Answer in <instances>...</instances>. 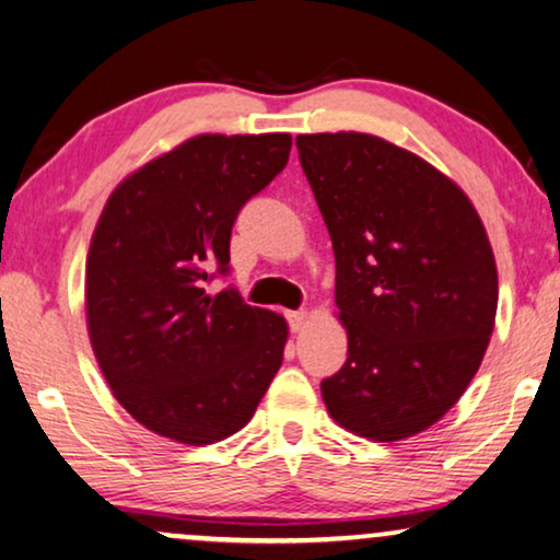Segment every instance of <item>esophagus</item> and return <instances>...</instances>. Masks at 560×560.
I'll use <instances>...</instances> for the list:
<instances>
[{"mask_svg":"<svg viewBox=\"0 0 560 560\" xmlns=\"http://www.w3.org/2000/svg\"><path fill=\"white\" fill-rule=\"evenodd\" d=\"M287 319H289L291 332H304L306 325H310V314L306 312H289Z\"/></svg>","mask_w":560,"mask_h":560,"instance_id":"esophagus-1","label":"esophagus"}]
</instances>
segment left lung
Segmentation results:
<instances>
[{
  "label": "left lung",
  "mask_w": 560,
  "mask_h": 560,
  "mask_svg": "<svg viewBox=\"0 0 560 560\" xmlns=\"http://www.w3.org/2000/svg\"><path fill=\"white\" fill-rule=\"evenodd\" d=\"M335 248L348 360L327 413L370 441L421 434L482 365L498 314V266L462 187L373 133H299Z\"/></svg>",
  "instance_id": "8db88e82"
}]
</instances>
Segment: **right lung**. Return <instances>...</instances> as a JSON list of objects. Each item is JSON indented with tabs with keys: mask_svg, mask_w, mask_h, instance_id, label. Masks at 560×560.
<instances>
[{
	"mask_svg": "<svg viewBox=\"0 0 560 560\" xmlns=\"http://www.w3.org/2000/svg\"><path fill=\"white\" fill-rule=\"evenodd\" d=\"M289 133H200L131 172L106 200L85 261V322L108 388L141 427L202 446L241 431L281 368L287 319L228 271L243 205L289 162Z\"/></svg>",
	"mask_w": 560,
	"mask_h": 560,
	"instance_id": "obj_1",
	"label": "right lung"
}]
</instances>
